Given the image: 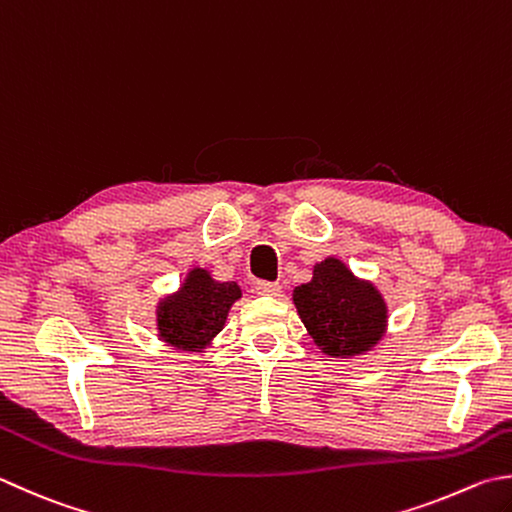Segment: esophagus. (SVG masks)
I'll list each match as a JSON object with an SVG mask.
<instances>
[{
    "label": "esophagus",
    "instance_id": "obj_1",
    "mask_svg": "<svg viewBox=\"0 0 512 512\" xmlns=\"http://www.w3.org/2000/svg\"><path fill=\"white\" fill-rule=\"evenodd\" d=\"M256 294L258 296H278L281 294V285L260 281V283H256Z\"/></svg>",
    "mask_w": 512,
    "mask_h": 512
}]
</instances>
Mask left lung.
Masks as SVG:
<instances>
[{"mask_svg":"<svg viewBox=\"0 0 512 512\" xmlns=\"http://www.w3.org/2000/svg\"><path fill=\"white\" fill-rule=\"evenodd\" d=\"M292 301L314 345L332 359L370 352L388 330V303L374 283L354 276L341 258L314 265L312 281L294 287Z\"/></svg>","mask_w":512,"mask_h":512,"instance_id":"1","label":"left lung"}]
</instances>
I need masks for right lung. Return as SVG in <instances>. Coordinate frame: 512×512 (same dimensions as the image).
Segmentation results:
<instances>
[{"label": "right lung", "mask_w": 512, "mask_h": 512, "mask_svg": "<svg viewBox=\"0 0 512 512\" xmlns=\"http://www.w3.org/2000/svg\"><path fill=\"white\" fill-rule=\"evenodd\" d=\"M243 296L234 281L220 283L209 269H189L185 281L156 305V330L160 341L182 352H205L223 332L227 314Z\"/></svg>", "instance_id": "right-lung-1"}]
</instances>
